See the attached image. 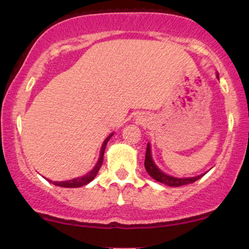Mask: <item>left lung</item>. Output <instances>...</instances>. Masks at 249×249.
Returning <instances> with one entry per match:
<instances>
[{
    "label": "left lung",
    "instance_id": "obj_1",
    "mask_svg": "<svg viewBox=\"0 0 249 249\" xmlns=\"http://www.w3.org/2000/svg\"><path fill=\"white\" fill-rule=\"evenodd\" d=\"M144 165H145V168H146L147 173L150 174L154 180H157V181L161 182V184H165L171 187H179V186H182V185L191 184V182L196 181V180L200 179L202 176H204V174H201V176L192 177V178H174V177L167 176V174L161 172V171L156 166V164H154L152 156H151L150 144H147V147H146V154H145Z\"/></svg>",
    "mask_w": 249,
    "mask_h": 249
}]
</instances>
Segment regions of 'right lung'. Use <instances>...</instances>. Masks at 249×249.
Returning a JSON list of instances; mask_svg holds the SVG:
<instances>
[{
    "instance_id": "add662e5",
    "label": "right lung",
    "mask_w": 249,
    "mask_h": 249,
    "mask_svg": "<svg viewBox=\"0 0 249 249\" xmlns=\"http://www.w3.org/2000/svg\"><path fill=\"white\" fill-rule=\"evenodd\" d=\"M112 136H113V133H111L110 136H108L107 138L105 139L104 142H103L102 148H101V154H99L98 162H97V164L95 165V167H93L92 170L90 171V172H89L88 174H85V176L79 177V178L67 180V181H53V185H57V186H61V187L76 188V187L84 186V185H87V184H89V182H90V181H92V180L95 179V177L97 176V173H98L99 168H101V166H102V164H103V157H104L105 147H107V142L110 141V138H111V137H112Z\"/></svg>"
}]
</instances>
